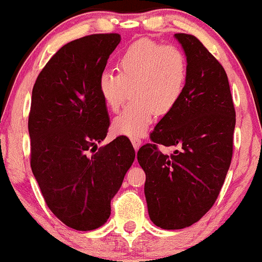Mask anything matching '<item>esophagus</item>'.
<instances>
[{
    "mask_svg": "<svg viewBox=\"0 0 262 262\" xmlns=\"http://www.w3.org/2000/svg\"><path fill=\"white\" fill-rule=\"evenodd\" d=\"M132 144H133L135 151H138L141 145V140L139 139V138H132Z\"/></svg>",
    "mask_w": 262,
    "mask_h": 262,
    "instance_id": "34e87169",
    "label": "esophagus"
}]
</instances>
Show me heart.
<instances>
[{
  "mask_svg": "<svg viewBox=\"0 0 262 262\" xmlns=\"http://www.w3.org/2000/svg\"><path fill=\"white\" fill-rule=\"evenodd\" d=\"M118 74L104 71L98 80L100 95L111 112H118L129 91L133 102L113 121V130L139 138L154 122L177 106L188 79V60L180 47L150 39L135 41L117 61Z\"/></svg>",
  "mask_w": 262,
  "mask_h": 262,
  "instance_id": "obj_1",
  "label": "heart"
}]
</instances>
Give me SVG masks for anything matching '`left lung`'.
Listing matches in <instances>:
<instances>
[{
	"label": "left lung",
	"instance_id": "obj_1",
	"mask_svg": "<svg viewBox=\"0 0 262 262\" xmlns=\"http://www.w3.org/2000/svg\"><path fill=\"white\" fill-rule=\"evenodd\" d=\"M188 60V79L177 106L138 151L146 175L151 222L162 229L189 227L212 208L233 156L235 108L227 73L194 35L177 33ZM159 145L175 146L162 155Z\"/></svg>",
	"mask_w": 262,
	"mask_h": 262
}]
</instances>
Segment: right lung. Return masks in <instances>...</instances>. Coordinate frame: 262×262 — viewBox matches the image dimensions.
Returning <instances> with one entry per match:
<instances>
[{
  "mask_svg": "<svg viewBox=\"0 0 262 262\" xmlns=\"http://www.w3.org/2000/svg\"><path fill=\"white\" fill-rule=\"evenodd\" d=\"M121 41L118 33L65 44L38 75L28 130L31 167L45 203L76 230H93L111 214L135 151L128 138L97 149L110 127L98 80Z\"/></svg>",
  "mask_w": 262,
  "mask_h": 262,
  "instance_id": "add662e5",
  "label": "right lung"
}]
</instances>
